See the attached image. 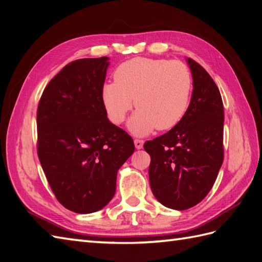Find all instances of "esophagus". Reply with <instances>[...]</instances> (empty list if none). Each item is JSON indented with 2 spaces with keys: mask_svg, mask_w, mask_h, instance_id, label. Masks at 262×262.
<instances>
[{
  "mask_svg": "<svg viewBox=\"0 0 262 262\" xmlns=\"http://www.w3.org/2000/svg\"><path fill=\"white\" fill-rule=\"evenodd\" d=\"M134 144H135V147H136L137 149H141V148L143 147L144 142H143L142 140H135V141H134Z\"/></svg>",
  "mask_w": 262,
  "mask_h": 262,
  "instance_id": "esophagus-1",
  "label": "esophagus"
}]
</instances>
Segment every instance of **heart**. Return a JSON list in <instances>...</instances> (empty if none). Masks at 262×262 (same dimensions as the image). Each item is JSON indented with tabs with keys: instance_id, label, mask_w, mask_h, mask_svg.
Here are the masks:
<instances>
[{
	"instance_id": "obj_1",
	"label": "heart",
	"mask_w": 262,
	"mask_h": 262,
	"mask_svg": "<svg viewBox=\"0 0 262 262\" xmlns=\"http://www.w3.org/2000/svg\"><path fill=\"white\" fill-rule=\"evenodd\" d=\"M115 82L104 83L102 102L115 124L125 120L133 105L138 108L128 121V129L145 136L155 128L168 130L187 114L192 92V77L181 62L136 57L120 64Z\"/></svg>"
}]
</instances>
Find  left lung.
Returning a JSON list of instances; mask_svg holds the SVG:
<instances>
[{
    "instance_id": "1",
    "label": "left lung",
    "mask_w": 262,
    "mask_h": 262,
    "mask_svg": "<svg viewBox=\"0 0 262 262\" xmlns=\"http://www.w3.org/2000/svg\"><path fill=\"white\" fill-rule=\"evenodd\" d=\"M192 94L187 114L166 134L147 141L149 185L159 202L185 210L207 196L223 163L224 108L219 88L191 58Z\"/></svg>"
}]
</instances>
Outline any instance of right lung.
<instances>
[{"label": "right lung", "instance_id": "1", "mask_svg": "<svg viewBox=\"0 0 262 262\" xmlns=\"http://www.w3.org/2000/svg\"><path fill=\"white\" fill-rule=\"evenodd\" d=\"M109 57L66 65L38 104V158L58 202L79 214L108 205L117 172L134 153L133 138L107 117L102 86Z\"/></svg>", "mask_w": 262, "mask_h": 262}]
</instances>
